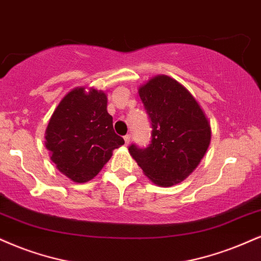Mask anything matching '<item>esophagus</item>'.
Segmentation results:
<instances>
[{
    "instance_id": "34e87169",
    "label": "esophagus",
    "mask_w": 261,
    "mask_h": 261,
    "mask_svg": "<svg viewBox=\"0 0 261 261\" xmlns=\"http://www.w3.org/2000/svg\"><path fill=\"white\" fill-rule=\"evenodd\" d=\"M124 141H125V144L128 146V144H130V141H131L130 135H126V136H124Z\"/></svg>"
}]
</instances>
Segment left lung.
Segmentation results:
<instances>
[{
    "mask_svg": "<svg viewBox=\"0 0 261 261\" xmlns=\"http://www.w3.org/2000/svg\"><path fill=\"white\" fill-rule=\"evenodd\" d=\"M139 95L152 140L146 148L131 144L128 152L150 181L170 187L192 174L205 154L212 139L208 118L190 91L168 75L152 77Z\"/></svg>",
    "mask_w": 261,
    "mask_h": 261,
    "instance_id": "obj_1",
    "label": "left lung"
}]
</instances>
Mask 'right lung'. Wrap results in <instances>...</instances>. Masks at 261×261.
<instances>
[{"label": "right lung", "instance_id": "right-lung-1", "mask_svg": "<svg viewBox=\"0 0 261 261\" xmlns=\"http://www.w3.org/2000/svg\"><path fill=\"white\" fill-rule=\"evenodd\" d=\"M46 148L51 161L71 181L92 180L124 139L113 128L103 91L76 87L64 96L46 128Z\"/></svg>", "mask_w": 261, "mask_h": 261}]
</instances>
